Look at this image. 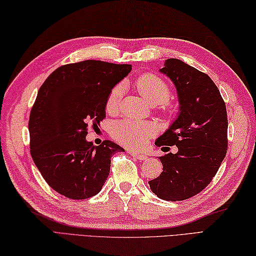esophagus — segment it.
I'll list each match as a JSON object with an SVG mask.
<instances>
[{
    "mask_svg": "<svg viewBox=\"0 0 256 256\" xmlns=\"http://www.w3.org/2000/svg\"><path fill=\"white\" fill-rule=\"evenodd\" d=\"M128 153L131 154V155L134 157V158H136V160H148V156H146L145 154L135 153V152H133V150H130Z\"/></svg>",
    "mask_w": 256,
    "mask_h": 256,
    "instance_id": "34e87169",
    "label": "esophagus"
}]
</instances>
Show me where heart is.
<instances>
[{
    "label": "heart",
    "instance_id": "1",
    "mask_svg": "<svg viewBox=\"0 0 256 256\" xmlns=\"http://www.w3.org/2000/svg\"><path fill=\"white\" fill-rule=\"evenodd\" d=\"M133 86L145 100L152 104H160L165 112H172V106L168 102L170 96V88L165 80L154 74H145L140 76L133 81ZM122 100V86H114L106 101V111L108 113H116L120 108ZM155 128L148 122L134 121V120H122L112 125V138L124 146L132 148H140L153 138Z\"/></svg>",
    "mask_w": 256,
    "mask_h": 256
}]
</instances>
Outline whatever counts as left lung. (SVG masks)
<instances>
[{"label":"left lung","instance_id":"obj_1","mask_svg":"<svg viewBox=\"0 0 256 256\" xmlns=\"http://www.w3.org/2000/svg\"><path fill=\"white\" fill-rule=\"evenodd\" d=\"M160 72L176 86L179 116L155 145H176V154L160 156L162 172L148 182L157 197L182 201L194 197L216 176L228 150L224 100L208 74L176 58L165 62Z\"/></svg>","mask_w":256,"mask_h":256}]
</instances>
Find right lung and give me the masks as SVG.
I'll use <instances>...</instances> for the list:
<instances>
[{
	"mask_svg": "<svg viewBox=\"0 0 256 256\" xmlns=\"http://www.w3.org/2000/svg\"><path fill=\"white\" fill-rule=\"evenodd\" d=\"M131 69L101 60L64 64L38 90L28 121L30 155L58 194L81 200L100 192L112 155L124 150L111 140L86 142V130L106 118L108 94Z\"/></svg>",
	"mask_w": 256,
	"mask_h": 256,
	"instance_id": "obj_1",
	"label": "right lung"
}]
</instances>
